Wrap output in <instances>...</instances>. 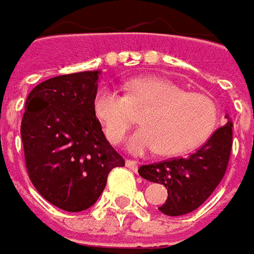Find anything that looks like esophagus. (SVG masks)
Wrapping results in <instances>:
<instances>
[{
  "label": "esophagus",
  "mask_w": 254,
  "mask_h": 254,
  "mask_svg": "<svg viewBox=\"0 0 254 254\" xmlns=\"http://www.w3.org/2000/svg\"><path fill=\"white\" fill-rule=\"evenodd\" d=\"M127 167L132 171H137V162L135 160H127Z\"/></svg>",
  "instance_id": "obj_1"
}]
</instances>
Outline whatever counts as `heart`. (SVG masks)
I'll return each instance as SVG.
<instances>
[{
  "instance_id": "1",
  "label": "heart",
  "mask_w": 254,
  "mask_h": 254,
  "mask_svg": "<svg viewBox=\"0 0 254 254\" xmlns=\"http://www.w3.org/2000/svg\"><path fill=\"white\" fill-rule=\"evenodd\" d=\"M146 110L143 127L127 142L135 154L157 150L162 156H179L198 147L214 133L219 119L218 105L205 94L188 92L159 77H142L129 84L127 95L102 88L94 98V111L105 135L121 143L133 125L132 111Z\"/></svg>"
}]
</instances>
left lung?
<instances>
[{
    "mask_svg": "<svg viewBox=\"0 0 254 254\" xmlns=\"http://www.w3.org/2000/svg\"><path fill=\"white\" fill-rule=\"evenodd\" d=\"M225 127L216 129L204 146L188 157L146 164L139 169L144 180L163 184L169 197L159 209L169 216L192 212L215 191L228 169L232 150L229 117Z\"/></svg>",
    "mask_w": 254,
    "mask_h": 254,
    "instance_id": "obj_1",
    "label": "left lung"
}]
</instances>
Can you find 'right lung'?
Here are the masks:
<instances>
[{
	"label": "right lung",
	"mask_w": 254,
	"mask_h": 254,
	"mask_svg": "<svg viewBox=\"0 0 254 254\" xmlns=\"http://www.w3.org/2000/svg\"><path fill=\"white\" fill-rule=\"evenodd\" d=\"M100 73L49 78L25 104L21 136L29 179L42 197L68 212L94 205L110 171L125 166L95 117Z\"/></svg>",
	"instance_id": "add662e5"
}]
</instances>
